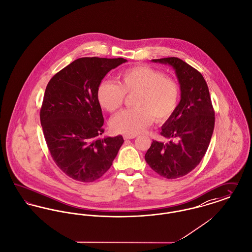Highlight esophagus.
I'll return each mask as SVG.
<instances>
[{
  "label": "esophagus",
  "mask_w": 252,
  "mask_h": 252,
  "mask_svg": "<svg viewBox=\"0 0 252 252\" xmlns=\"http://www.w3.org/2000/svg\"><path fill=\"white\" fill-rule=\"evenodd\" d=\"M123 137H124V139H133L134 137H136V134H124L123 135Z\"/></svg>",
  "instance_id": "obj_1"
}]
</instances>
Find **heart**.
<instances>
[{
    "label": "heart",
    "instance_id": "1",
    "mask_svg": "<svg viewBox=\"0 0 252 252\" xmlns=\"http://www.w3.org/2000/svg\"><path fill=\"white\" fill-rule=\"evenodd\" d=\"M134 108L121 112L112 119L114 131L124 134L143 132L155 121L165 122L177 109L180 89L172 77L148 66H135L119 73L118 84L102 81L96 91L101 107L115 113L121 108L125 95H133Z\"/></svg>",
    "mask_w": 252,
    "mask_h": 252
}]
</instances>
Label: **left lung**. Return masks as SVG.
<instances>
[{
  "label": "left lung",
  "instance_id": "8db88e82",
  "mask_svg": "<svg viewBox=\"0 0 252 252\" xmlns=\"http://www.w3.org/2000/svg\"><path fill=\"white\" fill-rule=\"evenodd\" d=\"M152 61L174 68L181 88V100L161 127L160 134L170 141L153 140L145 160L161 177L178 179L201 162L213 134L215 113L201 72L177 57Z\"/></svg>",
  "mask_w": 252,
  "mask_h": 252
}]
</instances>
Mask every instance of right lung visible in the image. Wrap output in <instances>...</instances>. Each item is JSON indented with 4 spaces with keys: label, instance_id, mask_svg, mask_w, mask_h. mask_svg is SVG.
Returning <instances> with one entry per match:
<instances>
[{
    "label": "right lung",
    "instance_id": "obj_1",
    "mask_svg": "<svg viewBox=\"0 0 252 252\" xmlns=\"http://www.w3.org/2000/svg\"><path fill=\"white\" fill-rule=\"evenodd\" d=\"M123 58L83 57L57 72L44 94L40 120L56 165L69 178L92 183L112 166L124 142L122 135L104 133L96 91L105 75Z\"/></svg>",
    "mask_w": 252,
    "mask_h": 252
}]
</instances>
